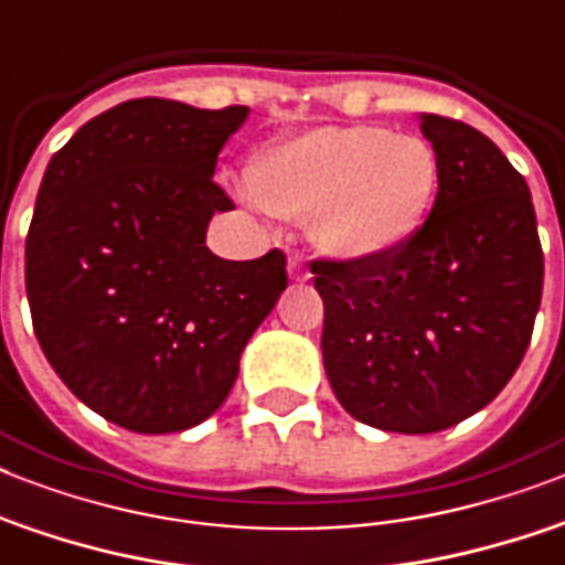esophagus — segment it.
<instances>
[{
    "mask_svg": "<svg viewBox=\"0 0 565 565\" xmlns=\"http://www.w3.org/2000/svg\"><path fill=\"white\" fill-rule=\"evenodd\" d=\"M287 273H290L292 281H308L310 278L308 266H305V260H301V257H290V260H287Z\"/></svg>",
    "mask_w": 565,
    "mask_h": 565,
    "instance_id": "1",
    "label": "esophagus"
}]
</instances>
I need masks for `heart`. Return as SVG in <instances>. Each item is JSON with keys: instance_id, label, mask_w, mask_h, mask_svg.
<instances>
[{"instance_id": "b5f03b06", "label": "heart", "mask_w": 565, "mask_h": 565, "mask_svg": "<svg viewBox=\"0 0 565 565\" xmlns=\"http://www.w3.org/2000/svg\"><path fill=\"white\" fill-rule=\"evenodd\" d=\"M439 184L425 137L384 126H322L275 143L248 163V190L340 260H375L413 239Z\"/></svg>"}]
</instances>
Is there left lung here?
<instances>
[{"label":"left lung","instance_id":"obj_1","mask_svg":"<svg viewBox=\"0 0 565 565\" xmlns=\"http://www.w3.org/2000/svg\"><path fill=\"white\" fill-rule=\"evenodd\" d=\"M439 158L428 220L375 260H313L337 402L393 434H437L495 398L525 358L543 246L525 179L478 128L419 114Z\"/></svg>","mask_w":565,"mask_h":565}]
</instances>
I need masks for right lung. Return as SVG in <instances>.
I'll list each match as a JSON object with an SVG mask.
<instances>
[{"instance_id": "add662e5", "label": "right lung", "mask_w": 565, "mask_h": 565, "mask_svg": "<svg viewBox=\"0 0 565 565\" xmlns=\"http://www.w3.org/2000/svg\"><path fill=\"white\" fill-rule=\"evenodd\" d=\"M246 117L131 99L49 161L25 237L31 322L61 381L119 428L179 434L220 411L287 290L278 248L222 260L204 246L234 207L216 154Z\"/></svg>"}]
</instances>
